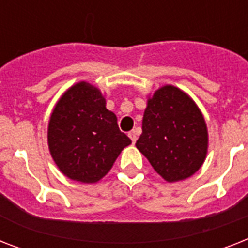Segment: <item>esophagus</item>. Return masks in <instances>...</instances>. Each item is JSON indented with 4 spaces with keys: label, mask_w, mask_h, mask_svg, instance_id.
Segmentation results:
<instances>
[{
    "label": "esophagus",
    "mask_w": 248,
    "mask_h": 248,
    "mask_svg": "<svg viewBox=\"0 0 248 248\" xmlns=\"http://www.w3.org/2000/svg\"><path fill=\"white\" fill-rule=\"evenodd\" d=\"M128 138L131 139L132 144H135L136 139H138V136H136V132L135 131H130V132H128Z\"/></svg>",
    "instance_id": "esophagus-1"
}]
</instances>
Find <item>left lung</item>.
Returning a JSON list of instances; mask_svg holds the SVG:
<instances>
[{
    "label": "left lung",
    "instance_id": "8db88e82",
    "mask_svg": "<svg viewBox=\"0 0 248 248\" xmlns=\"http://www.w3.org/2000/svg\"><path fill=\"white\" fill-rule=\"evenodd\" d=\"M136 148L169 183L188 179L203 165L208 149L204 117L188 93L165 85L149 95Z\"/></svg>",
    "mask_w": 248,
    "mask_h": 248
}]
</instances>
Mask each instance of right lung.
<instances>
[{
  "label": "right lung",
  "instance_id": "obj_1",
  "mask_svg": "<svg viewBox=\"0 0 248 248\" xmlns=\"http://www.w3.org/2000/svg\"><path fill=\"white\" fill-rule=\"evenodd\" d=\"M91 83L71 86L52 109L47 128L48 151L67 177L85 184L101 180L131 140L120 131L116 114Z\"/></svg>",
  "mask_w": 248,
  "mask_h": 248
}]
</instances>
